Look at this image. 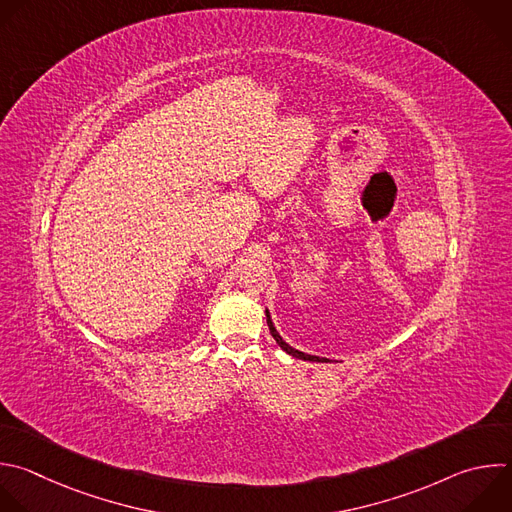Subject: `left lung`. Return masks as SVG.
I'll return each mask as SVG.
<instances>
[{"instance_id":"left-lung-1","label":"left lung","mask_w":512,"mask_h":512,"mask_svg":"<svg viewBox=\"0 0 512 512\" xmlns=\"http://www.w3.org/2000/svg\"><path fill=\"white\" fill-rule=\"evenodd\" d=\"M265 315H267V325H269V331H271V335H273V339L275 342L279 344V348L283 350V352H287L289 356H293V358H299V360H305V362H329L327 358H319V356H309V354H303V352H299V350H295V348H291L289 344H285L283 342V337L277 333V329H275V325H273V321H271V315H269V309H265Z\"/></svg>"}]
</instances>
